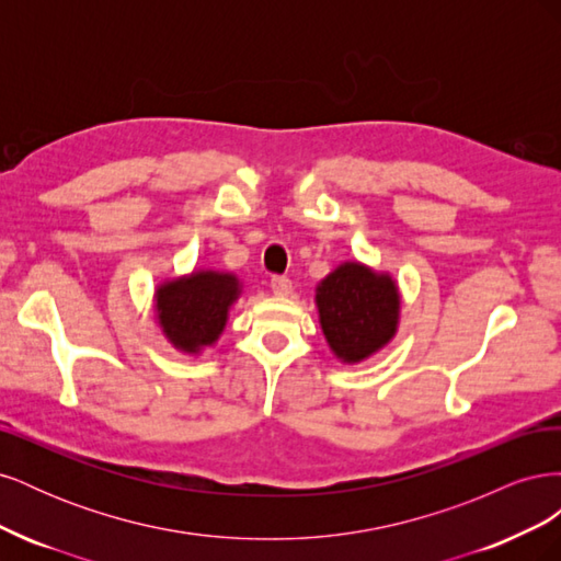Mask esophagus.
I'll list each match as a JSON object with an SVG mask.
<instances>
[{
    "mask_svg": "<svg viewBox=\"0 0 561 561\" xmlns=\"http://www.w3.org/2000/svg\"><path fill=\"white\" fill-rule=\"evenodd\" d=\"M271 290H274V295H290L293 290V280L287 276H271Z\"/></svg>",
    "mask_w": 561,
    "mask_h": 561,
    "instance_id": "esophagus-1",
    "label": "esophagus"
}]
</instances>
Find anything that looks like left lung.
<instances>
[{
  "mask_svg": "<svg viewBox=\"0 0 561 561\" xmlns=\"http://www.w3.org/2000/svg\"><path fill=\"white\" fill-rule=\"evenodd\" d=\"M320 328L344 363H360L393 339L400 316L396 280L346 262L318 285Z\"/></svg>",
  "mask_w": 561,
  "mask_h": 561,
  "instance_id": "8db88e82",
  "label": "left lung"
}]
</instances>
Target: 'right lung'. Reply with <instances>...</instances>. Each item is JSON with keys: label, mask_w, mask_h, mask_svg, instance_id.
<instances>
[{"label": "right lung", "mask_w": 561, "mask_h": 561, "mask_svg": "<svg viewBox=\"0 0 561 561\" xmlns=\"http://www.w3.org/2000/svg\"><path fill=\"white\" fill-rule=\"evenodd\" d=\"M241 295L233 274L196 271L157 290V318L171 344L186 353H198L217 342L227 325L231 304Z\"/></svg>", "instance_id": "obj_1"}]
</instances>
